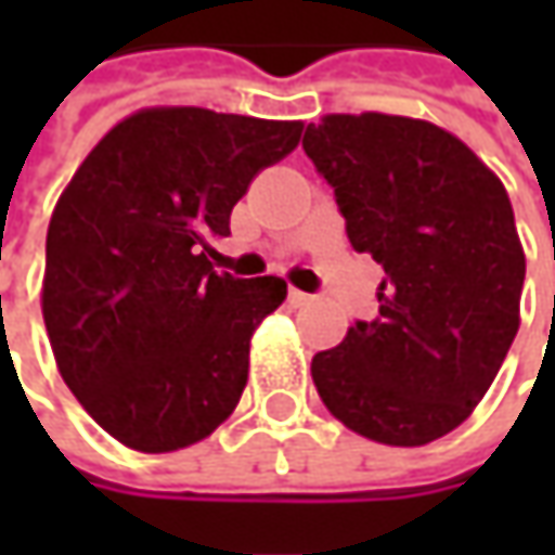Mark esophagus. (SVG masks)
Here are the masks:
<instances>
[{"label": "esophagus", "instance_id": "34e87169", "mask_svg": "<svg viewBox=\"0 0 555 555\" xmlns=\"http://www.w3.org/2000/svg\"><path fill=\"white\" fill-rule=\"evenodd\" d=\"M309 302H311L309 293H302V289H289V306L302 309V306H309Z\"/></svg>", "mask_w": 555, "mask_h": 555}]
</instances>
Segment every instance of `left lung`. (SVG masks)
<instances>
[{
	"mask_svg": "<svg viewBox=\"0 0 555 555\" xmlns=\"http://www.w3.org/2000/svg\"><path fill=\"white\" fill-rule=\"evenodd\" d=\"M302 147L358 253L386 278L379 318L311 358L321 401L358 436L420 448L457 429L519 331L525 249L503 182L448 129L327 114Z\"/></svg>",
	"mask_w": 555,
	"mask_h": 555,
	"instance_id": "obj_1",
	"label": "left lung"
}]
</instances>
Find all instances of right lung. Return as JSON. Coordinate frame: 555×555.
<instances>
[{"instance_id": "obj_1", "label": "right lung", "mask_w": 555, "mask_h": 555, "mask_svg": "<svg viewBox=\"0 0 555 555\" xmlns=\"http://www.w3.org/2000/svg\"><path fill=\"white\" fill-rule=\"evenodd\" d=\"M302 129V119L141 107L61 191L42 318L67 389L119 444L182 451L234 414L253 331L287 299V281L216 274L206 253Z\"/></svg>"}]
</instances>
